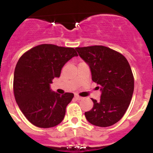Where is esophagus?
<instances>
[{
  "label": "esophagus",
  "instance_id": "obj_1",
  "mask_svg": "<svg viewBox=\"0 0 153 153\" xmlns=\"http://www.w3.org/2000/svg\"><path fill=\"white\" fill-rule=\"evenodd\" d=\"M75 98L77 100H81L83 99V97H79V96H78V95H75Z\"/></svg>",
  "mask_w": 153,
  "mask_h": 153
}]
</instances>
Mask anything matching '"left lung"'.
I'll use <instances>...</instances> for the list:
<instances>
[{
	"label": "left lung",
	"mask_w": 153,
	"mask_h": 153,
	"mask_svg": "<svg viewBox=\"0 0 153 153\" xmlns=\"http://www.w3.org/2000/svg\"><path fill=\"white\" fill-rule=\"evenodd\" d=\"M90 69L92 80L101 91L100 101L91 99L93 106L85 113L89 123L107 127L121 120L130 103L134 78L125 56L104 46L76 47Z\"/></svg>",
	"instance_id": "1"
}]
</instances>
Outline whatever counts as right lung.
<instances>
[{"label":"right lung","instance_id":"1","mask_svg":"<svg viewBox=\"0 0 153 153\" xmlns=\"http://www.w3.org/2000/svg\"><path fill=\"white\" fill-rule=\"evenodd\" d=\"M77 56L71 47L41 44L19 59L13 75V93L19 108L31 123L51 128L63 121L74 93L60 95L51 90V83L53 78L60 77L65 63Z\"/></svg>","mask_w":153,"mask_h":153}]
</instances>
